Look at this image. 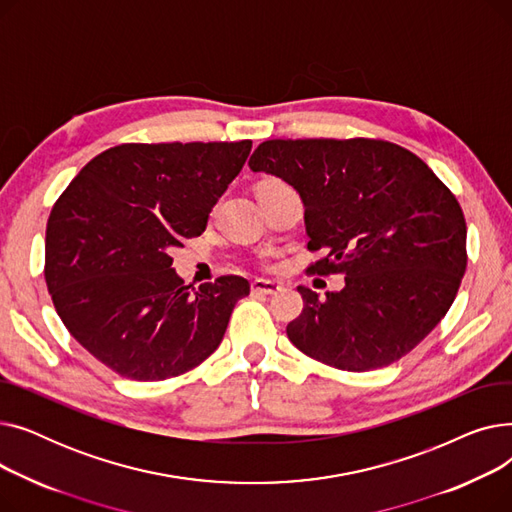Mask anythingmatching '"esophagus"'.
<instances>
[{
    "mask_svg": "<svg viewBox=\"0 0 512 512\" xmlns=\"http://www.w3.org/2000/svg\"><path fill=\"white\" fill-rule=\"evenodd\" d=\"M282 286L278 282H272V280H253L251 282V292L253 294H276L280 292Z\"/></svg>",
    "mask_w": 512,
    "mask_h": 512,
    "instance_id": "obj_1",
    "label": "esophagus"
}]
</instances>
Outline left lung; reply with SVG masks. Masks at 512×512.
Here are the masks:
<instances>
[{
	"mask_svg": "<svg viewBox=\"0 0 512 512\" xmlns=\"http://www.w3.org/2000/svg\"><path fill=\"white\" fill-rule=\"evenodd\" d=\"M305 203L307 274H342L286 334L307 357L371 371L409 355L448 313L467 270V224L450 188L409 149L382 139H272L251 159Z\"/></svg>",
	"mask_w": 512,
	"mask_h": 512,
	"instance_id": "left-lung-1",
	"label": "left lung"
}]
</instances>
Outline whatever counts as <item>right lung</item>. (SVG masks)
<instances>
[{
	"label": "right lung",
	"instance_id": "obj_1",
	"mask_svg": "<svg viewBox=\"0 0 512 512\" xmlns=\"http://www.w3.org/2000/svg\"><path fill=\"white\" fill-rule=\"evenodd\" d=\"M251 147L122 143L93 157L53 203L43 270L53 307L122 378H178L220 346L249 282L220 276L191 290L170 251L205 230Z\"/></svg>",
	"mask_w": 512,
	"mask_h": 512
}]
</instances>
